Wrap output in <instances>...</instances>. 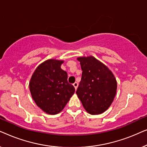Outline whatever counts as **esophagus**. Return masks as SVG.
Returning a JSON list of instances; mask_svg holds the SVG:
<instances>
[{
	"mask_svg": "<svg viewBox=\"0 0 147 147\" xmlns=\"http://www.w3.org/2000/svg\"><path fill=\"white\" fill-rule=\"evenodd\" d=\"M73 86H74V88H75V89L76 90L78 88V82H75V83L73 84Z\"/></svg>",
	"mask_w": 147,
	"mask_h": 147,
	"instance_id": "34e87169",
	"label": "esophagus"
}]
</instances>
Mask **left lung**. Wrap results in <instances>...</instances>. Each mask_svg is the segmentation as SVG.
Masks as SVG:
<instances>
[{"instance_id": "left-lung-1", "label": "left lung", "mask_w": 147, "mask_h": 147, "mask_svg": "<svg viewBox=\"0 0 147 147\" xmlns=\"http://www.w3.org/2000/svg\"><path fill=\"white\" fill-rule=\"evenodd\" d=\"M82 69L76 94L86 112L100 114L108 109L115 97L117 82L109 68L93 56L78 57Z\"/></svg>"}]
</instances>
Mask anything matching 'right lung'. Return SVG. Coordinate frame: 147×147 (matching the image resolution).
Segmentation results:
<instances>
[{"label":"right lung","mask_w":147,"mask_h":147,"mask_svg":"<svg viewBox=\"0 0 147 147\" xmlns=\"http://www.w3.org/2000/svg\"><path fill=\"white\" fill-rule=\"evenodd\" d=\"M63 60L50 59L41 63L29 82L32 98L38 107L51 115L61 112L75 88L67 82V72L61 68Z\"/></svg>","instance_id":"add662e5"}]
</instances>
